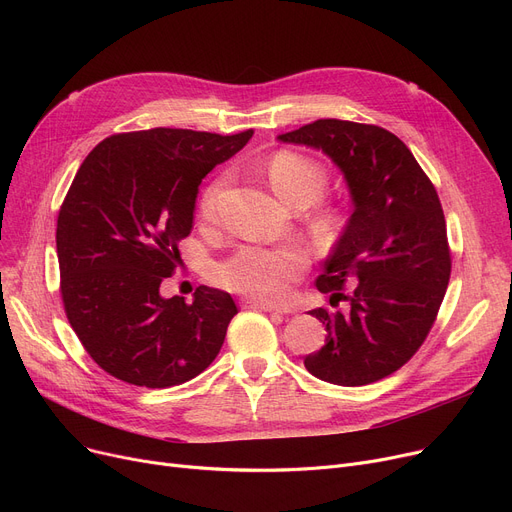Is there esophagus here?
<instances>
[{
  "mask_svg": "<svg viewBox=\"0 0 512 512\" xmlns=\"http://www.w3.org/2000/svg\"><path fill=\"white\" fill-rule=\"evenodd\" d=\"M242 307L257 309V311H267V313H278V315L288 313V311H282V309H278V307H274V305H265V303H259V301H245V303H242Z\"/></svg>",
  "mask_w": 512,
  "mask_h": 512,
  "instance_id": "esophagus-1",
  "label": "esophagus"
}]
</instances>
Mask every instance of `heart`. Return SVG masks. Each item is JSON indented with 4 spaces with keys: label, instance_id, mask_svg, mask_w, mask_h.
<instances>
[{
    "label": "heart",
    "instance_id": "heart-1",
    "mask_svg": "<svg viewBox=\"0 0 512 512\" xmlns=\"http://www.w3.org/2000/svg\"><path fill=\"white\" fill-rule=\"evenodd\" d=\"M267 178L276 195L288 205L313 203L324 195L328 184L326 170L317 161L292 151H280L270 159ZM224 184L226 176H220L203 191L199 209L205 220L215 215V203L224 191ZM321 228L332 230L334 218L321 220ZM305 265L307 255L297 247L245 245L215 265V280L247 297L278 303L288 297L292 282L301 276Z\"/></svg>",
    "mask_w": 512,
    "mask_h": 512
}]
</instances>
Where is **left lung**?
I'll use <instances>...</instances> for the list:
<instances>
[{"mask_svg": "<svg viewBox=\"0 0 512 512\" xmlns=\"http://www.w3.org/2000/svg\"><path fill=\"white\" fill-rule=\"evenodd\" d=\"M278 141L328 155L353 201L315 282L330 299L348 301V311H309L328 336L305 367L336 386L378 382L417 353L446 294L450 251L436 188L409 147L380 126L330 118ZM344 283L351 295L341 292Z\"/></svg>", "mask_w": 512, "mask_h": 512, "instance_id": "8db88e82", "label": "left lung"}]
</instances>
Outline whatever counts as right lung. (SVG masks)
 I'll return each instance as SVG.
<instances>
[{
	"mask_svg": "<svg viewBox=\"0 0 512 512\" xmlns=\"http://www.w3.org/2000/svg\"><path fill=\"white\" fill-rule=\"evenodd\" d=\"M253 137L184 128L124 132L101 141L78 168L58 215L62 301L91 359L145 388L193 380L218 357L228 292L199 286L193 303L161 297L191 234L201 180Z\"/></svg>",
	"mask_w": 512,
	"mask_h": 512,
	"instance_id": "1",
	"label": "right lung"
}]
</instances>
